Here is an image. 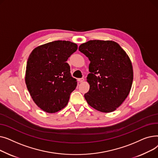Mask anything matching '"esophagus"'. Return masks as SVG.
Returning <instances> with one entry per match:
<instances>
[{
  "label": "esophagus",
  "instance_id": "obj_1",
  "mask_svg": "<svg viewBox=\"0 0 158 158\" xmlns=\"http://www.w3.org/2000/svg\"><path fill=\"white\" fill-rule=\"evenodd\" d=\"M84 78H79L78 79H77V81H79V82H83L84 81Z\"/></svg>",
  "mask_w": 158,
  "mask_h": 158
}]
</instances>
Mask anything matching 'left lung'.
<instances>
[{"instance_id": "8db88e82", "label": "left lung", "mask_w": 158, "mask_h": 158, "mask_svg": "<svg viewBox=\"0 0 158 158\" xmlns=\"http://www.w3.org/2000/svg\"><path fill=\"white\" fill-rule=\"evenodd\" d=\"M79 50L90 61L87 76L89 89L85 94L88 104L104 113L116 110L132 86L133 70L129 56L113 41L89 40Z\"/></svg>"}]
</instances>
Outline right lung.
<instances>
[{
  "label": "right lung",
  "instance_id": "obj_1",
  "mask_svg": "<svg viewBox=\"0 0 158 158\" xmlns=\"http://www.w3.org/2000/svg\"><path fill=\"white\" fill-rule=\"evenodd\" d=\"M77 49L71 41L57 40L38 46L29 55L26 84L32 100L44 111L56 113L67 105L77 82L66 61Z\"/></svg>",
  "mask_w": 158,
  "mask_h": 158
}]
</instances>
